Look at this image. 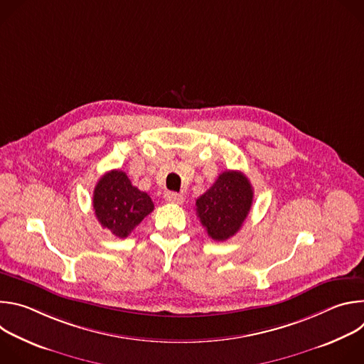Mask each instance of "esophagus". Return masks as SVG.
Instances as JSON below:
<instances>
[{"mask_svg":"<svg viewBox=\"0 0 364 364\" xmlns=\"http://www.w3.org/2000/svg\"><path fill=\"white\" fill-rule=\"evenodd\" d=\"M164 198H166L167 203H171V204H181L184 201V197L181 194H178V193H174V191L166 193Z\"/></svg>","mask_w":364,"mask_h":364,"instance_id":"1","label":"esophagus"}]
</instances>
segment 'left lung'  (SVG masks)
<instances>
[{"instance_id": "left-lung-1", "label": "left lung", "mask_w": 364, "mask_h": 364, "mask_svg": "<svg viewBox=\"0 0 364 364\" xmlns=\"http://www.w3.org/2000/svg\"><path fill=\"white\" fill-rule=\"evenodd\" d=\"M252 201L253 190L247 177L240 171L228 170L196 200V212L207 235L223 242L242 228Z\"/></svg>"}]
</instances>
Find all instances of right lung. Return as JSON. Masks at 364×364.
<instances>
[{
    "label": "right lung",
    "instance_id": "obj_1",
    "mask_svg": "<svg viewBox=\"0 0 364 364\" xmlns=\"http://www.w3.org/2000/svg\"><path fill=\"white\" fill-rule=\"evenodd\" d=\"M97 222L117 237H127L154 210L151 197L132 186L127 173L112 170L103 174L93 191Z\"/></svg>",
    "mask_w": 364,
    "mask_h": 364
}]
</instances>
